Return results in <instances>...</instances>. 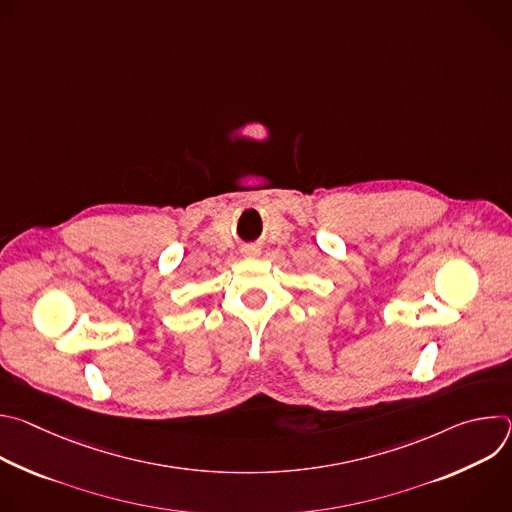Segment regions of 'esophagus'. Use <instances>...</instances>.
<instances>
[{
    "label": "esophagus",
    "instance_id": "obj_1",
    "mask_svg": "<svg viewBox=\"0 0 512 512\" xmlns=\"http://www.w3.org/2000/svg\"><path fill=\"white\" fill-rule=\"evenodd\" d=\"M247 253H255V249H253V247H251V249H247Z\"/></svg>",
    "mask_w": 512,
    "mask_h": 512
}]
</instances>
